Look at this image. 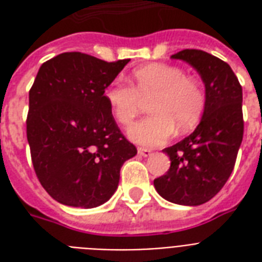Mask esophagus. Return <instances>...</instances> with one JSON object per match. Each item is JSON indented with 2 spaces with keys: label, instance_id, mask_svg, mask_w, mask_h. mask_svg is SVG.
<instances>
[{
  "label": "esophagus",
  "instance_id": "esophagus-1",
  "mask_svg": "<svg viewBox=\"0 0 262 262\" xmlns=\"http://www.w3.org/2000/svg\"><path fill=\"white\" fill-rule=\"evenodd\" d=\"M151 154H152V151L151 149H148V148H143V147L139 148V155L145 156V158H147V156H149Z\"/></svg>",
  "mask_w": 262,
  "mask_h": 262
}]
</instances>
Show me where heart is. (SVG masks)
Returning <instances> with one entry per match:
<instances>
[{"label": "heart", "mask_w": 262, "mask_h": 262, "mask_svg": "<svg viewBox=\"0 0 262 262\" xmlns=\"http://www.w3.org/2000/svg\"><path fill=\"white\" fill-rule=\"evenodd\" d=\"M115 119L129 126L149 102L152 114L129 129L136 143L155 147L166 143L175 127L186 132L199 122L205 108V92L194 77L185 75L179 67L168 63H148L132 72V84L113 81L104 90Z\"/></svg>", "instance_id": "heart-1"}]
</instances>
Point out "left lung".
<instances>
[{
  "mask_svg": "<svg viewBox=\"0 0 262 262\" xmlns=\"http://www.w3.org/2000/svg\"><path fill=\"white\" fill-rule=\"evenodd\" d=\"M171 58L199 72L205 84V108L190 136L164 148L171 164L154 185L167 201L201 205L222 190L235 166L244 139L242 87L230 65L209 53L185 49Z\"/></svg>",
  "mask_w": 262,
  "mask_h": 262,
  "instance_id": "8db88e82",
  "label": "left lung"
}]
</instances>
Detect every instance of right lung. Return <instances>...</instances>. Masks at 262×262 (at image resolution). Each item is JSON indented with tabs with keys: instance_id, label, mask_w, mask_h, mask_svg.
<instances>
[{
	"instance_id": "add662e5",
	"label": "right lung",
	"mask_w": 262,
	"mask_h": 262,
	"mask_svg": "<svg viewBox=\"0 0 262 262\" xmlns=\"http://www.w3.org/2000/svg\"><path fill=\"white\" fill-rule=\"evenodd\" d=\"M129 61L62 53L43 63L31 87L27 140L35 174L63 205L106 203L118 187L122 164L137 154L104 99Z\"/></svg>"
}]
</instances>
